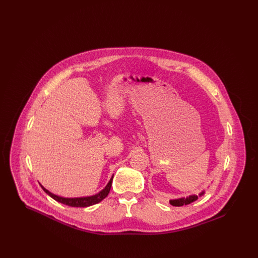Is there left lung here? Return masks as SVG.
<instances>
[{"label": "left lung", "instance_id": "1", "mask_svg": "<svg viewBox=\"0 0 258 258\" xmlns=\"http://www.w3.org/2000/svg\"><path fill=\"white\" fill-rule=\"evenodd\" d=\"M204 194H205V190L201 191L198 196H197V195H191L189 197H181V198H177V199H171V200H169V203L171 204L172 206H175V207H180V206H183V205H187V204H190V203L195 202L196 200L198 199V197L204 196Z\"/></svg>", "mask_w": 258, "mask_h": 258}]
</instances>
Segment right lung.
Returning <instances> with one entry per match:
<instances>
[{"label": "right lung", "mask_w": 258, "mask_h": 258, "mask_svg": "<svg viewBox=\"0 0 258 258\" xmlns=\"http://www.w3.org/2000/svg\"><path fill=\"white\" fill-rule=\"evenodd\" d=\"M113 176L111 177L110 181L108 182V184H106V186L102 190H100L98 194L95 195V196H92V197H75V198L58 197V196L50 192L49 190H47L41 184H40V186L50 197H52L54 200H56L60 203H62L64 205H68V206H71V207H89V206L98 204L108 196V194L110 191L111 185H112Z\"/></svg>", "instance_id": "obj_1"}]
</instances>
